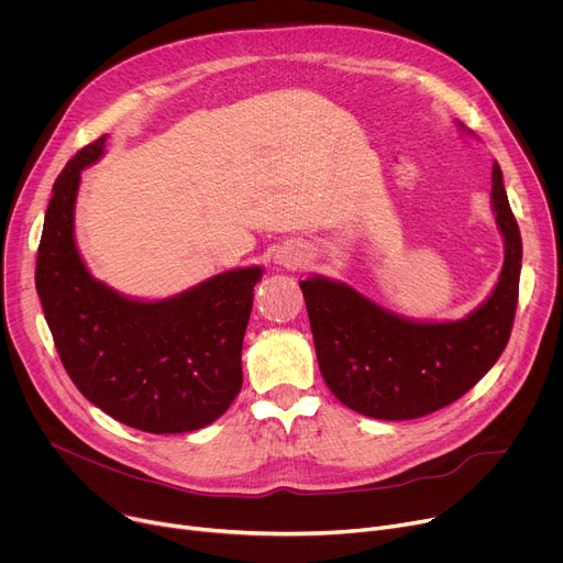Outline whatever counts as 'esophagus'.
I'll list each match as a JSON object with an SVG mask.
<instances>
[{
	"label": "esophagus",
	"mask_w": 563,
	"mask_h": 563,
	"mask_svg": "<svg viewBox=\"0 0 563 563\" xmlns=\"http://www.w3.org/2000/svg\"><path fill=\"white\" fill-rule=\"evenodd\" d=\"M288 262H290V258H288V256H286V258H284V264H288Z\"/></svg>",
	"instance_id": "esophagus-1"
}]
</instances>
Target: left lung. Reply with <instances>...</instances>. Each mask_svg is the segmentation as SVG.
Returning <instances> with one entry per match:
<instances>
[{
    "instance_id": "1",
    "label": "left lung",
    "mask_w": 563,
    "mask_h": 563,
    "mask_svg": "<svg viewBox=\"0 0 563 563\" xmlns=\"http://www.w3.org/2000/svg\"><path fill=\"white\" fill-rule=\"evenodd\" d=\"M492 207L505 239V264L494 292L462 320L415 322L342 282H299L318 365L338 401L374 419H417L457 401L494 367L511 333L523 258L498 162Z\"/></svg>"
}]
</instances>
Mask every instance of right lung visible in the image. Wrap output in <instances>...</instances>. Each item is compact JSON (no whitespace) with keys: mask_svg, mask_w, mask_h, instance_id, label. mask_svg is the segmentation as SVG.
Returning a JSON list of instances; mask_svg holds the SVG:
<instances>
[{"mask_svg":"<svg viewBox=\"0 0 563 563\" xmlns=\"http://www.w3.org/2000/svg\"><path fill=\"white\" fill-rule=\"evenodd\" d=\"M103 146L106 135L80 148L54 183L35 264L42 311L69 378L106 415L155 435L205 428L243 385V335L264 271H228L157 301L95 279L74 243V205L80 170Z\"/></svg>","mask_w":563,"mask_h":563,"instance_id":"1","label":"right lung"}]
</instances>
